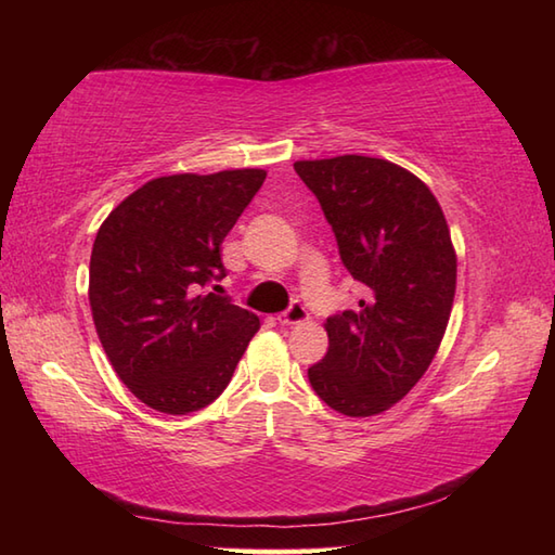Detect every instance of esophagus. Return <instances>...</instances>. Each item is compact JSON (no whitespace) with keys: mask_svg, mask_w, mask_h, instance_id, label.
I'll return each instance as SVG.
<instances>
[{"mask_svg":"<svg viewBox=\"0 0 555 555\" xmlns=\"http://www.w3.org/2000/svg\"><path fill=\"white\" fill-rule=\"evenodd\" d=\"M308 320H310V314H308V310H305V305H302L300 300H293V302L288 305V310L281 312V314L276 317V322H279L281 326L302 324V322H308Z\"/></svg>","mask_w":555,"mask_h":555,"instance_id":"34e87169","label":"esophagus"}]
</instances>
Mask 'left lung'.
Returning <instances> with one entry per match:
<instances>
[{"instance_id": "1", "label": "left lung", "mask_w": 555, "mask_h": 555, "mask_svg": "<svg viewBox=\"0 0 555 555\" xmlns=\"http://www.w3.org/2000/svg\"><path fill=\"white\" fill-rule=\"evenodd\" d=\"M293 169L320 199L340 262L367 286L356 312L326 320L328 350L310 384L340 415H379L441 346L457 271L451 231L429 188L393 162L344 155Z\"/></svg>"}]
</instances>
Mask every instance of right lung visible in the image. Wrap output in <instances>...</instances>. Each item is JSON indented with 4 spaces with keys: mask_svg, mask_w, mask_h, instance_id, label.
<instances>
[{
    "mask_svg": "<svg viewBox=\"0 0 555 555\" xmlns=\"http://www.w3.org/2000/svg\"><path fill=\"white\" fill-rule=\"evenodd\" d=\"M264 179L262 169L162 176L98 231L92 322L114 372L152 410L215 403L257 334V314L203 288L227 276L221 243Z\"/></svg>",
    "mask_w": 555,
    "mask_h": 555,
    "instance_id": "1",
    "label": "right lung"
}]
</instances>
